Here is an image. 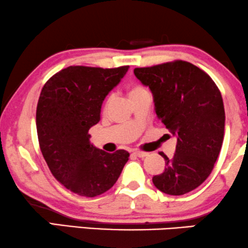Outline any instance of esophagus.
I'll return each instance as SVG.
<instances>
[{"instance_id": "esophagus-1", "label": "esophagus", "mask_w": 248, "mask_h": 248, "mask_svg": "<svg viewBox=\"0 0 248 248\" xmlns=\"http://www.w3.org/2000/svg\"><path fill=\"white\" fill-rule=\"evenodd\" d=\"M135 156H137V157H140V158H144L146 157V156L148 155V153H145V152H140V151H135L134 153H132Z\"/></svg>"}]
</instances>
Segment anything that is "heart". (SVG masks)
I'll list each match as a JSON object with an SVG mask.
<instances>
[{
	"label": "heart",
	"mask_w": 248,
	"mask_h": 248,
	"mask_svg": "<svg viewBox=\"0 0 248 248\" xmlns=\"http://www.w3.org/2000/svg\"><path fill=\"white\" fill-rule=\"evenodd\" d=\"M145 92H147V91H146L144 88H142V86L137 85V84L132 85V86H130V88L128 89V97H129V100H130V99H132V97L137 96V95H139V94L145 93ZM110 100H111V99L108 100L107 106L110 103Z\"/></svg>",
	"instance_id": "b5f03b06"
}]
</instances>
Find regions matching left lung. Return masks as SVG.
<instances>
[{
  "mask_svg": "<svg viewBox=\"0 0 248 248\" xmlns=\"http://www.w3.org/2000/svg\"><path fill=\"white\" fill-rule=\"evenodd\" d=\"M153 94L158 119L177 139L175 154L153 183L170 195L186 194L210 175L220 153L225 131L221 93L210 76L187 62L175 61L135 68Z\"/></svg>",
  "mask_w": 248,
  "mask_h": 248,
  "instance_id": "1",
  "label": "left lung"
}]
</instances>
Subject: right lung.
Returning <instances> with one entry per match:
<instances>
[{
	"instance_id": "1",
	"label": "right lung",
	"mask_w": 248,
	"mask_h": 248,
	"mask_svg": "<svg viewBox=\"0 0 248 248\" xmlns=\"http://www.w3.org/2000/svg\"><path fill=\"white\" fill-rule=\"evenodd\" d=\"M128 68L69 66L41 90L36 113L41 153L56 180L78 195L93 198L111 189L128 162V152L101 151L89 134L100 121L104 99Z\"/></svg>"
}]
</instances>
